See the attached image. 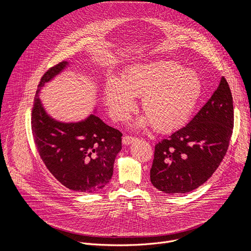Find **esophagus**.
I'll list each match as a JSON object with an SVG mask.
<instances>
[{
    "instance_id": "34e87169",
    "label": "esophagus",
    "mask_w": 251,
    "mask_h": 251,
    "mask_svg": "<svg viewBox=\"0 0 251 251\" xmlns=\"http://www.w3.org/2000/svg\"><path fill=\"white\" fill-rule=\"evenodd\" d=\"M135 140H136V138H134L132 136H129V135H125L122 138V142H123L124 145H129V144H131V143H133Z\"/></svg>"
}]
</instances>
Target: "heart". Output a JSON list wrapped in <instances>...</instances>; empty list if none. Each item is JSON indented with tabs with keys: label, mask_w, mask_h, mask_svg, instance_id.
I'll return each instance as SVG.
<instances>
[{
	"label": "heart",
	"mask_w": 251,
	"mask_h": 251,
	"mask_svg": "<svg viewBox=\"0 0 251 251\" xmlns=\"http://www.w3.org/2000/svg\"><path fill=\"white\" fill-rule=\"evenodd\" d=\"M201 81L195 70L169 60L135 64L121 79L110 78L104 86V97L111 115L126 119L133 110L134 97H141L146 117L140 124L169 133L182 127L192 115L201 95Z\"/></svg>",
	"instance_id": "1"
}]
</instances>
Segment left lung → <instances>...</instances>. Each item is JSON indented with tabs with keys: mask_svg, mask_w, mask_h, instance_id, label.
I'll list each match as a JSON object with an SVG mask.
<instances>
[{
	"mask_svg": "<svg viewBox=\"0 0 251 251\" xmlns=\"http://www.w3.org/2000/svg\"><path fill=\"white\" fill-rule=\"evenodd\" d=\"M232 129V95L223 76L196 116L156 144L150 171L153 186L170 195L189 193L201 186L226 156Z\"/></svg>",
	"mask_w": 251,
	"mask_h": 251,
	"instance_id": "1",
	"label": "left lung"
}]
</instances>
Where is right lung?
<instances>
[{
	"label": "right lung",
	"mask_w": 251,
	"mask_h": 251,
	"mask_svg": "<svg viewBox=\"0 0 251 251\" xmlns=\"http://www.w3.org/2000/svg\"><path fill=\"white\" fill-rule=\"evenodd\" d=\"M67 65L59 62L41 78L31 112L32 136L46 167L60 184L75 192L94 193L111 180L122 133L94 113L75 123L57 121L47 113L39 93Z\"/></svg>",
	"instance_id": "1"
}]
</instances>
